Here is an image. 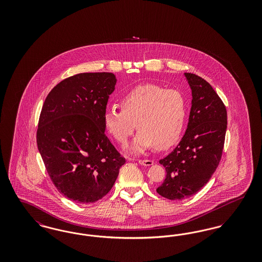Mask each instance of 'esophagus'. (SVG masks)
<instances>
[{"mask_svg":"<svg viewBox=\"0 0 262 262\" xmlns=\"http://www.w3.org/2000/svg\"><path fill=\"white\" fill-rule=\"evenodd\" d=\"M138 163L142 166H151L153 165V161L152 160H148V159H145V160H138Z\"/></svg>","mask_w":262,"mask_h":262,"instance_id":"esophagus-1","label":"esophagus"}]
</instances>
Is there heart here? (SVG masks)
<instances>
[{
	"label": "heart",
	"mask_w": 262,
	"mask_h": 262,
	"mask_svg": "<svg viewBox=\"0 0 262 262\" xmlns=\"http://www.w3.org/2000/svg\"><path fill=\"white\" fill-rule=\"evenodd\" d=\"M121 111L107 110L103 116L106 132L125 144L139 128L128 150L142 153L154 145L166 149L181 138L187 120V100L182 92L147 83L133 88L120 101Z\"/></svg>",
	"instance_id": "obj_1"
}]
</instances>
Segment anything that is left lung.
Returning <instances> with one entry per match:
<instances>
[{"mask_svg": "<svg viewBox=\"0 0 262 262\" xmlns=\"http://www.w3.org/2000/svg\"><path fill=\"white\" fill-rule=\"evenodd\" d=\"M185 76L192 96L187 130L159 161L167 174L156 190L171 200L189 198L208 183L221 160L227 129L226 107L211 85L199 75Z\"/></svg>", "mask_w": 262, "mask_h": 262, "instance_id": "obj_1", "label": "left lung"}]
</instances>
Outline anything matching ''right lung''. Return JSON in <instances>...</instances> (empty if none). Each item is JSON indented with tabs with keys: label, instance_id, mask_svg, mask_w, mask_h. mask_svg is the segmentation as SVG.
I'll return each instance as SVG.
<instances>
[{
	"label": "right lung",
	"instance_id": "right-lung-1",
	"mask_svg": "<svg viewBox=\"0 0 262 262\" xmlns=\"http://www.w3.org/2000/svg\"><path fill=\"white\" fill-rule=\"evenodd\" d=\"M116 82L112 73L73 75L51 90L42 107L38 150L55 187L77 203L105 196L125 162L103 124Z\"/></svg>",
	"mask_w": 262,
	"mask_h": 262
}]
</instances>
